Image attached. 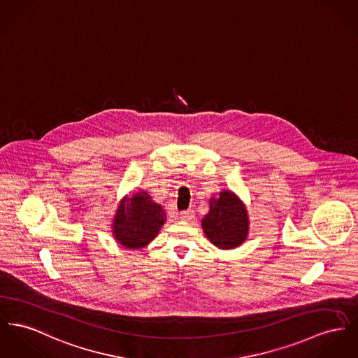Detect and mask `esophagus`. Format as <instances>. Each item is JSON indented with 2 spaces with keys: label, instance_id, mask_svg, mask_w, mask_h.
Listing matches in <instances>:
<instances>
[{
  "label": "esophagus",
  "instance_id": "obj_1",
  "mask_svg": "<svg viewBox=\"0 0 358 358\" xmlns=\"http://www.w3.org/2000/svg\"><path fill=\"white\" fill-rule=\"evenodd\" d=\"M180 220L183 221H191L194 218V212L192 210H183L180 212Z\"/></svg>",
  "mask_w": 358,
  "mask_h": 358
}]
</instances>
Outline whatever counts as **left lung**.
<instances>
[{
  "instance_id": "8db88e82",
  "label": "left lung",
  "mask_w": 358,
  "mask_h": 358,
  "mask_svg": "<svg viewBox=\"0 0 358 358\" xmlns=\"http://www.w3.org/2000/svg\"><path fill=\"white\" fill-rule=\"evenodd\" d=\"M202 229L215 247L231 250L240 245L248 234V217L244 205L231 191L220 192L210 201V210L202 220Z\"/></svg>"
}]
</instances>
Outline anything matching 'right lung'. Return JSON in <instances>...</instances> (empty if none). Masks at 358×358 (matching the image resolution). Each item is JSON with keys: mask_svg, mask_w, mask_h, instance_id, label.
I'll return each mask as SVG.
<instances>
[{"mask_svg": "<svg viewBox=\"0 0 358 358\" xmlns=\"http://www.w3.org/2000/svg\"><path fill=\"white\" fill-rule=\"evenodd\" d=\"M166 222V212L145 191L124 198L114 220V236L126 248H143Z\"/></svg>", "mask_w": 358, "mask_h": 358, "instance_id": "1", "label": "right lung"}]
</instances>
